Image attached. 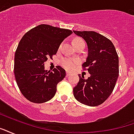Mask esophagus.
I'll use <instances>...</instances> for the list:
<instances>
[{
    "instance_id": "1",
    "label": "esophagus",
    "mask_w": 134,
    "mask_h": 134,
    "mask_svg": "<svg viewBox=\"0 0 134 134\" xmlns=\"http://www.w3.org/2000/svg\"><path fill=\"white\" fill-rule=\"evenodd\" d=\"M69 75H70V72H69V71H67V72H66V76H69Z\"/></svg>"
}]
</instances>
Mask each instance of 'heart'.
Returning <instances> with one entry per match:
<instances>
[{"mask_svg":"<svg viewBox=\"0 0 134 134\" xmlns=\"http://www.w3.org/2000/svg\"><path fill=\"white\" fill-rule=\"evenodd\" d=\"M83 43L84 41L83 40L79 39V38H76L74 41V44H77V43ZM61 46V45L60 47ZM61 65L63 66L65 69H67V70H72L75 68L77 64V60L74 59V58H65L61 60L60 61Z\"/></svg>","mask_w":134,"mask_h":134,"instance_id":"obj_1","label":"heart"}]
</instances>
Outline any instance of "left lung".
<instances>
[{"mask_svg":"<svg viewBox=\"0 0 134 134\" xmlns=\"http://www.w3.org/2000/svg\"><path fill=\"white\" fill-rule=\"evenodd\" d=\"M87 43L88 53L82 65L91 74L87 79L79 74V81L73 88L74 98L86 105L103 103L115 88L119 76V58L110 39L95 31H73Z\"/></svg>","mask_w":134,"mask_h":134,"instance_id":"obj_1","label":"left lung"}]
</instances>
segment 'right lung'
<instances>
[{
	"mask_svg": "<svg viewBox=\"0 0 134 134\" xmlns=\"http://www.w3.org/2000/svg\"><path fill=\"white\" fill-rule=\"evenodd\" d=\"M71 34L69 29L40 24L20 40L15 51L14 74L20 91L28 100L43 103L55 95L57 85L66 72L60 66L48 71L44 63L53 58L60 43Z\"/></svg>",
	"mask_w": 134,
	"mask_h": 134,
	"instance_id": "right-lung-1",
	"label": "right lung"
}]
</instances>
